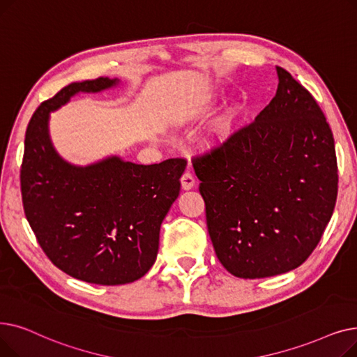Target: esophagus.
Listing matches in <instances>:
<instances>
[{
	"mask_svg": "<svg viewBox=\"0 0 357 357\" xmlns=\"http://www.w3.org/2000/svg\"><path fill=\"white\" fill-rule=\"evenodd\" d=\"M180 181H181V188H183L184 190H190V189L195 188L196 178H195V176H193L190 172H185V173L181 176Z\"/></svg>",
	"mask_w": 357,
	"mask_h": 357,
	"instance_id": "esophagus-1",
	"label": "esophagus"
}]
</instances>
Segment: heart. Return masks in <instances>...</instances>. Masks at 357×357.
<instances>
[{
  "mask_svg": "<svg viewBox=\"0 0 357 357\" xmlns=\"http://www.w3.org/2000/svg\"><path fill=\"white\" fill-rule=\"evenodd\" d=\"M241 110L238 106H229L225 112L220 113L216 121L212 123L208 137L203 141V148L213 149L228 141V138L235 130L236 122H238Z\"/></svg>",
  "mask_w": 357,
  "mask_h": 357,
  "instance_id": "obj_1",
  "label": "heart"
}]
</instances>
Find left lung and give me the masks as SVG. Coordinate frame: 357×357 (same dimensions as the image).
Masks as SVG:
<instances>
[{"instance_id":"8db88e82","label":"left lung","mask_w":357,"mask_h":357,"mask_svg":"<svg viewBox=\"0 0 357 357\" xmlns=\"http://www.w3.org/2000/svg\"><path fill=\"white\" fill-rule=\"evenodd\" d=\"M276 71V96L254 122L192 160L216 257L243 279L301 266L318 245L337 199L326 116L289 73Z\"/></svg>"}]
</instances>
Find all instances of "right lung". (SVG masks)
I'll return each mask as SVG.
<instances>
[{
  "mask_svg": "<svg viewBox=\"0 0 357 357\" xmlns=\"http://www.w3.org/2000/svg\"><path fill=\"white\" fill-rule=\"evenodd\" d=\"M119 79L73 82L38 107L24 139L23 208L47 259L78 280L125 284L155 263L160 228L180 193L185 160L133 164L119 157L77 167L49 138V113L77 93L110 89Z\"/></svg>",
  "mask_w": 357,
  "mask_h": 357,
  "instance_id": "1",
  "label": "right lung"
}]
</instances>
